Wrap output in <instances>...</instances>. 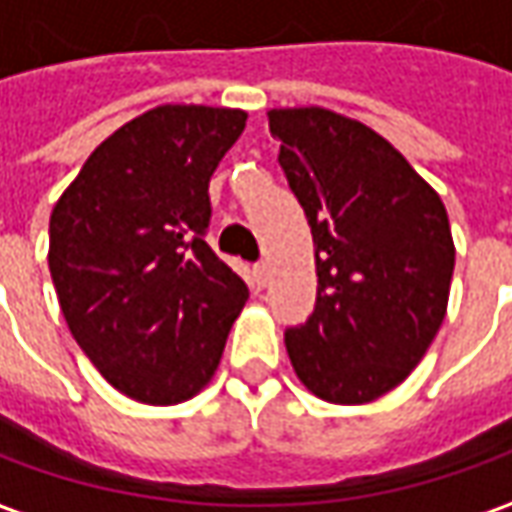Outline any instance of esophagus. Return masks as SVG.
Returning <instances> with one entry per match:
<instances>
[{"mask_svg": "<svg viewBox=\"0 0 512 512\" xmlns=\"http://www.w3.org/2000/svg\"><path fill=\"white\" fill-rule=\"evenodd\" d=\"M252 274H255V283L263 289L266 283H269V274H272V269H269V263L266 260H260V263H255V269H252Z\"/></svg>", "mask_w": 512, "mask_h": 512, "instance_id": "esophagus-1", "label": "esophagus"}]
</instances>
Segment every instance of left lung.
<instances>
[{"label": "left lung", "instance_id": "obj_1", "mask_svg": "<svg viewBox=\"0 0 512 512\" xmlns=\"http://www.w3.org/2000/svg\"><path fill=\"white\" fill-rule=\"evenodd\" d=\"M280 169L314 238L317 303L286 328L311 394L360 405L416 368L445 320L453 238L439 195L382 135L320 110H272Z\"/></svg>", "mask_w": 512, "mask_h": 512}]
</instances>
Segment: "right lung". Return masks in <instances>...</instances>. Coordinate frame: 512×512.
I'll return each mask as SVG.
<instances>
[{
    "mask_svg": "<svg viewBox=\"0 0 512 512\" xmlns=\"http://www.w3.org/2000/svg\"><path fill=\"white\" fill-rule=\"evenodd\" d=\"M243 110L164 104L115 130L50 215V277L81 351L147 405L195 397L249 289L206 243L209 178Z\"/></svg>",
    "mask_w": 512,
    "mask_h": 512,
    "instance_id": "1",
    "label": "right lung"
}]
</instances>
